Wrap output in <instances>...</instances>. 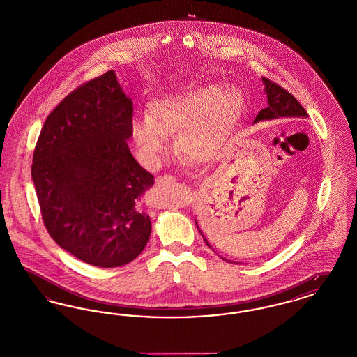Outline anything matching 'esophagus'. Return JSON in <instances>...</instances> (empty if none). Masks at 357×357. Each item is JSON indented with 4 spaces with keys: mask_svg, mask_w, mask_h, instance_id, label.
<instances>
[{
    "mask_svg": "<svg viewBox=\"0 0 357 357\" xmlns=\"http://www.w3.org/2000/svg\"><path fill=\"white\" fill-rule=\"evenodd\" d=\"M172 181H175V179H174V176H171V175H159V176L155 179V183H156L158 186H160V185H163V183L172 182Z\"/></svg>",
    "mask_w": 357,
    "mask_h": 357,
    "instance_id": "obj_1",
    "label": "esophagus"
}]
</instances>
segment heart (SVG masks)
Returning <instances> with one entry per match:
<instances>
[{"label": "heart", "instance_id": "obj_1", "mask_svg": "<svg viewBox=\"0 0 357 357\" xmlns=\"http://www.w3.org/2000/svg\"><path fill=\"white\" fill-rule=\"evenodd\" d=\"M241 98L234 89L204 85L185 93L155 100L147 116H134L131 136L143 162L160 163L169 150V136H178V150L195 162L215 159L241 115Z\"/></svg>", "mask_w": 357, "mask_h": 357}]
</instances>
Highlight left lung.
Returning a JSON list of instances; mask_svg holds the SVG:
<instances>
[{"mask_svg": "<svg viewBox=\"0 0 357 357\" xmlns=\"http://www.w3.org/2000/svg\"><path fill=\"white\" fill-rule=\"evenodd\" d=\"M262 83L265 85V93H266V98H268V105H266V108H264L258 112L255 123L262 121V120L280 119V118H303V119L307 118V114H306L305 109L303 108V105L297 102V99L291 93H289L287 89H284L282 86L273 83L265 77H262ZM195 225H197L201 236L204 237L206 245L210 249H213L211 245L208 243V241L204 238V233L201 231L197 220H195ZM221 258H223V257H221ZM223 259L227 261V262H231L226 258H223ZM234 264H237V262H234Z\"/></svg>", "mask_w": 357, "mask_h": 357, "instance_id": "8db88e82", "label": "left lung"}]
</instances>
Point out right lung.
Instances as JSON below:
<instances>
[{"label": "right lung", "instance_id": "add662e5", "mask_svg": "<svg viewBox=\"0 0 357 357\" xmlns=\"http://www.w3.org/2000/svg\"><path fill=\"white\" fill-rule=\"evenodd\" d=\"M131 120L132 102L108 70L52 111L34 149L32 179L50 236L99 268L134 261L151 234L137 204L153 176L128 149Z\"/></svg>", "mask_w": 357, "mask_h": 357}]
</instances>
